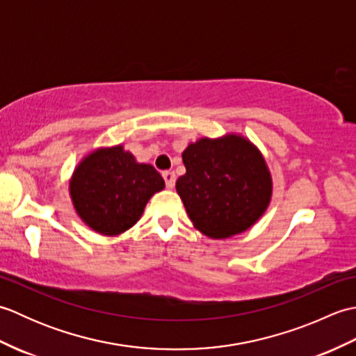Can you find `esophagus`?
Here are the masks:
<instances>
[{
    "mask_svg": "<svg viewBox=\"0 0 356 356\" xmlns=\"http://www.w3.org/2000/svg\"><path fill=\"white\" fill-rule=\"evenodd\" d=\"M162 177L166 188H174V185H176V174H174V171H163Z\"/></svg>",
    "mask_w": 356,
    "mask_h": 356,
    "instance_id": "1",
    "label": "esophagus"
}]
</instances>
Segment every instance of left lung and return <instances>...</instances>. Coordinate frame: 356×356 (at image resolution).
Segmentation results:
<instances>
[{"label": "left lung", "instance_id": "1", "mask_svg": "<svg viewBox=\"0 0 356 356\" xmlns=\"http://www.w3.org/2000/svg\"><path fill=\"white\" fill-rule=\"evenodd\" d=\"M186 172L176 182L195 228L211 238L246 231L266 211L272 182L263 156L236 134L200 139L184 154Z\"/></svg>", "mask_w": 356, "mask_h": 356}]
</instances>
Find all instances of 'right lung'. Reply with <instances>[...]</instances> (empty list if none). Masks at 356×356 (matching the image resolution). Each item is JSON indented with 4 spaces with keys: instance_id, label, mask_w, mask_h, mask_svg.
<instances>
[{
    "instance_id": "add662e5",
    "label": "right lung",
    "mask_w": 356,
    "mask_h": 356,
    "mask_svg": "<svg viewBox=\"0 0 356 356\" xmlns=\"http://www.w3.org/2000/svg\"><path fill=\"white\" fill-rule=\"evenodd\" d=\"M165 182L153 166L136 163L122 147L97 149L74 171L70 194L79 217L104 236H118L139 220Z\"/></svg>"
}]
</instances>
